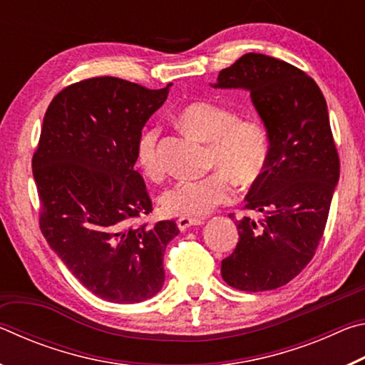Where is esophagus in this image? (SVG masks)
I'll return each mask as SVG.
<instances>
[{"instance_id": "obj_1", "label": "esophagus", "mask_w": 365, "mask_h": 365, "mask_svg": "<svg viewBox=\"0 0 365 365\" xmlns=\"http://www.w3.org/2000/svg\"><path fill=\"white\" fill-rule=\"evenodd\" d=\"M205 224V220L202 219H190V217H180L177 220V225H178V228H180L182 232H185L187 230V228H190V227H193V225H202Z\"/></svg>"}]
</instances>
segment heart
I'll return each mask as SVG.
<instances>
[{
  "label": "heart",
  "mask_w": 365,
  "mask_h": 365,
  "mask_svg": "<svg viewBox=\"0 0 365 365\" xmlns=\"http://www.w3.org/2000/svg\"><path fill=\"white\" fill-rule=\"evenodd\" d=\"M185 132L207 141V165L215 169L202 178H183L160 196V206L170 215L197 219L228 202L233 184L248 188L264 175L270 156V141L265 127L255 119H238L233 109L212 101H195L177 115ZM158 128H146L140 135L137 164L148 178L163 174L158 156Z\"/></svg>",
  "instance_id": "1"
}]
</instances>
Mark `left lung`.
I'll return each instance as SVG.
<instances>
[{
  "label": "left lung",
  "instance_id": "left-lung-1",
  "mask_svg": "<svg viewBox=\"0 0 365 365\" xmlns=\"http://www.w3.org/2000/svg\"><path fill=\"white\" fill-rule=\"evenodd\" d=\"M211 86L248 91L270 141L264 175L245 197V207L264 219L235 220L240 240L222 261V279L243 292L275 289L316 255L338 185L325 98L298 67L259 53L220 71Z\"/></svg>",
  "mask_w": 365,
  "mask_h": 365
}]
</instances>
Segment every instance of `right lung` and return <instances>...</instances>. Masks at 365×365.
Masks as SVG:
<instances>
[{
    "mask_svg": "<svg viewBox=\"0 0 365 365\" xmlns=\"http://www.w3.org/2000/svg\"><path fill=\"white\" fill-rule=\"evenodd\" d=\"M117 77L67 86L48 106L32 169L43 237L73 277L119 304L153 298L164 285V251L174 220H132L151 212L135 151L148 119L168 100Z\"/></svg>",
    "mask_w": 365,
    "mask_h": 365,
    "instance_id": "add662e5",
    "label": "right lung"
}]
</instances>
